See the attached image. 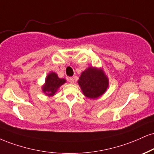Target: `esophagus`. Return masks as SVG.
Masks as SVG:
<instances>
[{"label":"esophagus","instance_id":"34e87169","mask_svg":"<svg viewBox=\"0 0 154 154\" xmlns=\"http://www.w3.org/2000/svg\"><path fill=\"white\" fill-rule=\"evenodd\" d=\"M67 80L69 81L70 84H73V83L75 82V79H74L73 77H68Z\"/></svg>","mask_w":154,"mask_h":154}]
</instances>
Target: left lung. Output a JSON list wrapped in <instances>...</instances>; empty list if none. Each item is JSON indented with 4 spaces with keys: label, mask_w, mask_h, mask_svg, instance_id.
Listing matches in <instances>:
<instances>
[{
    "label": "left lung",
    "mask_w": 154,
    "mask_h": 154,
    "mask_svg": "<svg viewBox=\"0 0 154 154\" xmlns=\"http://www.w3.org/2000/svg\"><path fill=\"white\" fill-rule=\"evenodd\" d=\"M86 97L95 100L101 97L109 87V79L103 68L90 66L81 73L77 81Z\"/></svg>",
    "instance_id": "8db88e82"
}]
</instances>
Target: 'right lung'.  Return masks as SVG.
<instances>
[{
	"label": "right lung",
	"instance_id": "add662e5",
	"mask_svg": "<svg viewBox=\"0 0 154 154\" xmlns=\"http://www.w3.org/2000/svg\"><path fill=\"white\" fill-rule=\"evenodd\" d=\"M66 82V79L59 78L57 73L51 72L45 79V82L42 85V92L48 97H52L56 94L59 88Z\"/></svg>",
	"mask_w": 154,
	"mask_h": 154
}]
</instances>
